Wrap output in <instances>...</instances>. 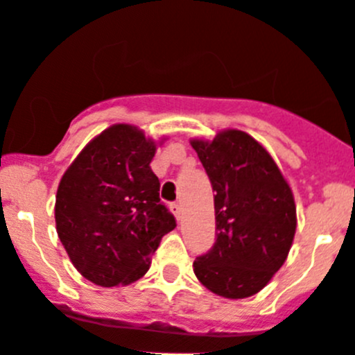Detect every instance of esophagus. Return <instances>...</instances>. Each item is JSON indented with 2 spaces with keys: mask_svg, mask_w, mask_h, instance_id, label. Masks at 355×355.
<instances>
[{
  "mask_svg": "<svg viewBox=\"0 0 355 355\" xmlns=\"http://www.w3.org/2000/svg\"><path fill=\"white\" fill-rule=\"evenodd\" d=\"M170 209H171V212L175 214V217H177L178 221H180V217H182V205H180V203H178V201H177V203H171Z\"/></svg>",
  "mask_w": 355,
  "mask_h": 355,
  "instance_id": "1",
  "label": "esophagus"
}]
</instances>
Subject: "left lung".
Masks as SVG:
<instances>
[{
	"label": "left lung",
	"instance_id": "left-lung-1",
	"mask_svg": "<svg viewBox=\"0 0 355 355\" xmlns=\"http://www.w3.org/2000/svg\"><path fill=\"white\" fill-rule=\"evenodd\" d=\"M212 184L216 242L194 260L203 286L226 299L260 292L285 263L295 235L292 189L270 154L242 130L193 139Z\"/></svg>",
	"mask_w": 355,
	"mask_h": 355
}]
</instances>
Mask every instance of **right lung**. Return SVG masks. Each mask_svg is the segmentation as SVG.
<instances>
[{
	"label": "right lung",
	"instance_id": "add662e5",
	"mask_svg": "<svg viewBox=\"0 0 355 355\" xmlns=\"http://www.w3.org/2000/svg\"><path fill=\"white\" fill-rule=\"evenodd\" d=\"M154 155V139L116 123L92 139L60 180L56 232L70 261L95 285H130L145 276L161 239L177 226L159 198Z\"/></svg>",
	"mask_w": 355,
	"mask_h": 355
}]
</instances>
